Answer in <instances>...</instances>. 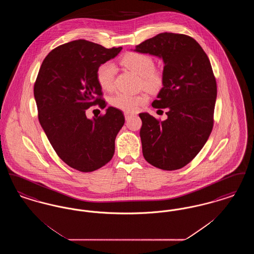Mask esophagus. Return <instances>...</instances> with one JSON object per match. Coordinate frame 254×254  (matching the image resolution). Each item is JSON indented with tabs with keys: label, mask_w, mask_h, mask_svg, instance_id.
<instances>
[{
	"label": "esophagus",
	"mask_w": 254,
	"mask_h": 254,
	"mask_svg": "<svg viewBox=\"0 0 254 254\" xmlns=\"http://www.w3.org/2000/svg\"><path fill=\"white\" fill-rule=\"evenodd\" d=\"M132 116V113H129V112H125V117H126V120H128L130 117Z\"/></svg>",
	"instance_id": "obj_1"
}]
</instances>
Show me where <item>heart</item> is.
I'll use <instances>...</instances> for the list:
<instances>
[{"mask_svg":"<svg viewBox=\"0 0 254 254\" xmlns=\"http://www.w3.org/2000/svg\"><path fill=\"white\" fill-rule=\"evenodd\" d=\"M121 64L127 68L132 70L141 77L142 85L149 90H158L164 84V74L154 67L153 58L142 52H127L121 59ZM116 67L111 62L101 64L97 69V82L102 89L111 91L114 88V79ZM148 97L145 93L129 94L119 92L111 98L112 107L126 112H135L147 102Z\"/></svg>","mask_w":254,"mask_h":254,"instance_id":"b5f03b06","label":"heart"}]
</instances>
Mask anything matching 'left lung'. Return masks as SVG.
<instances>
[{
	"label": "left lung",
	"mask_w": 254,
	"mask_h": 254,
	"mask_svg": "<svg viewBox=\"0 0 254 254\" xmlns=\"http://www.w3.org/2000/svg\"><path fill=\"white\" fill-rule=\"evenodd\" d=\"M134 51L165 64L163 87L152 107L168 109V119L139 114L143 155L158 169H182L203 148L213 127L217 85L209 59L193 38L169 32L145 40Z\"/></svg>",
	"instance_id": "1"
}]
</instances>
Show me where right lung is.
<instances>
[{
    "label": "right lung",
    "mask_w": 254,
    "mask_h": 254,
    "mask_svg": "<svg viewBox=\"0 0 254 254\" xmlns=\"http://www.w3.org/2000/svg\"><path fill=\"white\" fill-rule=\"evenodd\" d=\"M122 48L106 49L76 40L51 50L43 61L34 85L39 122L58 156L70 168L91 172L108 164L115 138L125 124L121 110L88 119L86 109L102 102L98 67L116 57Z\"/></svg>",
    "instance_id": "obj_1"
}]
</instances>
